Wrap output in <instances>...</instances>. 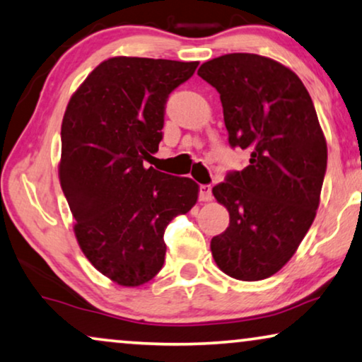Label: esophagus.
I'll return each instance as SVG.
<instances>
[{
    "instance_id": "esophagus-1",
    "label": "esophagus",
    "mask_w": 362,
    "mask_h": 362,
    "mask_svg": "<svg viewBox=\"0 0 362 362\" xmlns=\"http://www.w3.org/2000/svg\"><path fill=\"white\" fill-rule=\"evenodd\" d=\"M198 195H200L202 202H210L213 198L211 187L210 185H200V193H198Z\"/></svg>"
}]
</instances>
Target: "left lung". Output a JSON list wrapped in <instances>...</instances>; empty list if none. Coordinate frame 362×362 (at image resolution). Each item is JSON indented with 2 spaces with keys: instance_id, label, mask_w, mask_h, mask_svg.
<instances>
[{
  "instance_id": "8db88e82",
  "label": "left lung",
  "mask_w": 362,
  "mask_h": 362,
  "mask_svg": "<svg viewBox=\"0 0 362 362\" xmlns=\"http://www.w3.org/2000/svg\"><path fill=\"white\" fill-rule=\"evenodd\" d=\"M198 75L220 93L230 146L251 154L246 169L213 187L230 211V226L211 239L213 259L233 279L262 281L288 262L312 226L327 141L302 80L276 60L226 54Z\"/></svg>"
}]
</instances>
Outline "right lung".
I'll return each instance as SVG.
<instances>
[{"label":"right lung","instance_id":"1","mask_svg":"<svg viewBox=\"0 0 362 362\" xmlns=\"http://www.w3.org/2000/svg\"><path fill=\"white\" fill-rule=\"evenodd\" d=\"M198 62L113 57L101 62L65 110L60 187L86 259L111 281L137 287L164 266V231L192 210L198 185L146 169L159 149L165 103Z\"/></svg>","mask_w":362,"mask_h":362}]
</instances>
